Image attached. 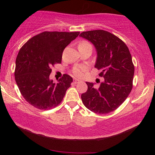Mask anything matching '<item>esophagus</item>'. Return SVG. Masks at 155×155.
Instances as JSON below:
<instances>
[{
    "instance_id": "34e87169",
    "label": "esophagus",
    "mask_w": 155,
    "mask_h": 155,
    "mask_svg": "<svg viewBox=\"0 0 155 155\" xmlns=\"http://www.w3.org/2000/svg\"><path fill=\"white\" fill-rule=\"evenodd\" d=\"M80 81H80L79 79H77V78H74V79H73V82H74V83H75V84L79 83Z\"/></svg>"
}]
</instances>
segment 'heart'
I'll use <instances>...</instances> for the list:
<instances>
[{
	"label": "heart",
	"instance_id": "obj_1",
	"mask_svg": "<svg viewBox=\"0 0 155 155\" xmlns=\"http://www.w3.org/2000/svg\"><path fill=\"white\" fill-rule=\"evenodd\" d=\"M87 44H88V42H82L80 45H87ZM86 70H87V67H85V66H83V65L77 66V67H75L73 68V70H72V72H73V74L75 76H77V77H81L84 75V72L86 71Z\"/></svg>",
	"mask_w": 155,
	"mask_h": 155
}]
</instances>
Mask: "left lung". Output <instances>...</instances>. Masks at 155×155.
<instances>
[{
    "instance_id": "obj_1",
    "label": "left lung",
    "mask_w": 155,
    "mask_h": 155,
    "mask_svg": "<svg viewBox=\"0 0 155 155\" xmlns=\"http://www.w3.org/2000/svg\"><path fill=\"white\" fill-rule=\"evenodd\" d=\"M80 37L91 42L97 52L94 67L104 77L98 88L86 82L88 89L81 94L88 109L97 114L116 110L126 100L133 88L134 68L127 46L119 38L103 30L83 32Z\"/></svg>"
}]
</instances>
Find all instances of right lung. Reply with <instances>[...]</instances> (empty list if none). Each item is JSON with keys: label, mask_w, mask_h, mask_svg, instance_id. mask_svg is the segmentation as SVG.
Segmentation results:
<instances>
[{"label": "right lung", "mask_w": 155, "mask_h": 155, "mask_svg": "<svg viewBox=\"0 0 155 155\" xmlns=\"http://www.w3.org/2000/svg\"><path fill=\"white\" fill-rule=\"evenodd\" d=\"M79 32H43L31 38L20 49L15 77L22 97L38 109L57 107L71 87L72 78L64 74L57 83L50 79L51 67L61 63L64 49Z\"/></svg>", "instance_id": "add662e5"}]
</instances>
